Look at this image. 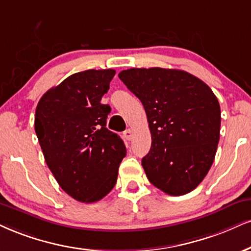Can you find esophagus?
Returning a JSON list of instances; mask_svg holds the SVG:
<instances>
[{
    "label": "esophagus",
    "mask_w": 251,
    "mask_h": 251,
    "mask_svg": "<svg viewBox=\"0 0 251 251\" xmlns=\"http://www.w3.org/2000/svg\"><path fill=\"white\" fill-rule=\"evenodd\" d=\"M123 135H125V137H126L128 141H131V140H132V131L130 130V129H128V130H126L125 132H123Z\"/></svg>",
    "instance_id": "1"
}]
</instances>
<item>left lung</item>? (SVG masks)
<instances>
[{"instance_id":"8db88e82","label":"left lung","mask_w":251,"mask_h":251,"mask_svg":"<svg viewBox=\"0 0 251 251\" xmlns=\"http://www.w3.org/2000/svg\"><path fill=\"white\" fill-rule=\"evenodd\" d=\"M119 78L147 113L152 142L142 166L149 181L170 196L193 191L211 169L220 140L221 110L214 93L180 70L130 69Z\"/></svg>"}]
</instances>
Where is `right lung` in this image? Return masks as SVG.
<instances>
[{"label":"right lung","mask_w":251,"mask_h":251,"mask_svg":"<svg viewBox=\"0 0 251 251\" xmlns=\"http://www.w3.org/2000/svg\"><path fill=\"white\" fill-rule=\"evenodd\" d=\"M114 70L74 73L40 98L35 130L45 162L59 186L73 199L91 203L115 186L126 150L106 128L110 113L101 99Z\"/></svg>","instance_id":"right-lung-1"}]
</instances>
